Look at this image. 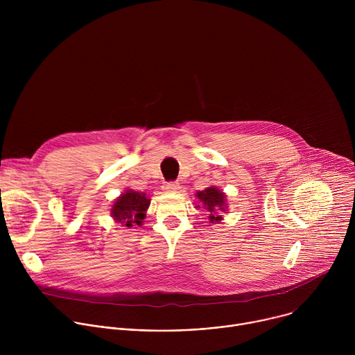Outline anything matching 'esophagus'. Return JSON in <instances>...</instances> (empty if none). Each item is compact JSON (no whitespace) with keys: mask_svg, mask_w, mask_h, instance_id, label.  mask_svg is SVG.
<instances>
[{"mask_svg":"<svg viewBox=\"0 0 355 355\" xmlns=\"http://www.w3.org/2000/svg\"><path fill=\"white\" fill-rule=\"evenodd\" d=\"M163 188L166 192H177L180 189V184L178 182H167Z\"/></svg>","mask_w":355,"mask_h":355,"instance_id":"obj_1","label":"esophagus"}]
</instances>
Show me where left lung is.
Returning a JSON list of instances; mask_svg holds the SVG:
<instances>
[{
    "instance_id": "8db88e82",
    "label": "left lung",
    "mask_w": 355,
    "mask_h": 355,
    "mask_svg": "<svg viewBox=\"0 0 355 355\" xmlns=\"http://www.w3.org/2000/svg\"><path fill=\"white\" fill-rule=\"evenodd\" d=\"M195 198L198 199V208H204L209 212V222L211 223H219L223 220L222 214H227V202H226V193L219 189L215 185H211L205 188L204 191H198L195 192ZM196 204V202H195Z\"/></svg>"
}]
</instances>
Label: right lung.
<instances>
[{
	"label": "right lung",
	"instance_id": "right-lung-1",
	"mask_svg": "<svg viewBox=\"0 0 355 355\" xmlns=\"http://www.w3.org/2000/svg\"><path fill=\"white\" fill-rule=\"evenodd\" d=\"M148 196L144 192H137L130 188L125 189L111 207V216L123 227L141 226L146 212L150 207Z\"/></svg>",
	"mask_w": 355,
	"mask_h": 355
}]
</instances>
